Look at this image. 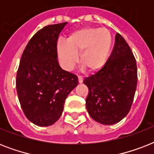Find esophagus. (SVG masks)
<instances>
[{
	"label": "esophagus",
	"mask_w": 154,
	"mask_h": 154,
	"mask_svg": "<svg viewBox=\"0 0 154 154\" xmlns=\"http://www.w3.org/2000/svg\"><path fill=\"white\" fill-rule=\"evenodd\" d=\"M78 82H79L80 84H81V83H82V82H83V77H81V76H79V77H78Z\"/></svg>",
	"instance_id": "obj_1"
}]
</instances>
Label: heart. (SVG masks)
Wrapping results in <instances>:
<instances>
[{
	"label": "heart",
	"instance_id": "heart-1",
	"mask_svg": "<svg viewBox=\"0 0 154 154\" xmlns=\"http://www.w3.org/2000/svg\"><path fill=\"white\" fill-rule=\"evenodd\" d=\"M112 37L109 30L94 27L82 28L71 32L66 42L57 44V53L62 67L71 70L78 61L90 72L101 69L107 61Z\"/></svg>",
	"mask_w": 154,
	"mask_h": 154
}]
</instances>
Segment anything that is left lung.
Instances as JSON below:
<instances>
[{
    "label": "left lung",
    "mask_w": 154,
    "mask_h": 154,
    "mask_svg": "<svg viewBox=\"0 0 154 154\" xmlns=\"http://www.w3.org/2000/svg\"><path fill=\"white\" fill-rule=\"evenodd\" d=\"M83 82L89 89L87 111L94 121L113 125L128 114L136 92L137 69L131 49L119 33L104 67Z\"/></svg>",
    "instance_id": "obj_1"
}]
</instances>
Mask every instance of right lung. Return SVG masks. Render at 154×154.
Listing matches in <instances>:
<instances>
[{
	"mask_svg": "<svg viewBox=\"0 0 154 154\" xmlns=\"http://www.w3.org/2000/svg\"><path fill=\"white\" fill-rule=\"evenodd\" d=\"M66 24L39 30L20 58L16 81L18 99L26 117L38 126H49L60 118L65 99L78 85L77 76L58 64L57 42Z\"/></svg>",
	"mask_w": 154,
	"mask_h": 154,
	"instance_id": "obj_1",
	"label": "right lung"
}]
</instances>
